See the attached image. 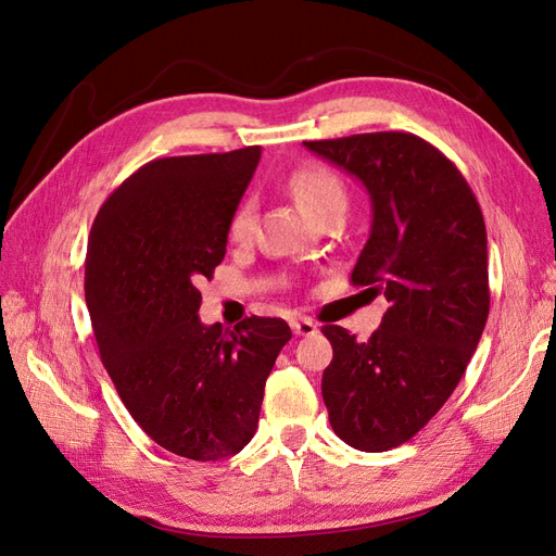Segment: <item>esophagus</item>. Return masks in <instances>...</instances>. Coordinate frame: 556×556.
Returning a JSON list of instances; mask_svg holds the SVG:
<instances>
[{
  "mask_svg": "<svg viewBox=\"0 0 556 556\" xmlns=\"http://www.w3.org/2000/svg\"><path fill=\"white\" fill-rule=\"evenodd\" d=\"M292 331L296 336H313V333H317V325L308 317H294L292 319Z\"/></svg>",
  "mask_w": 556,
  "mask_h": 556,
  "instance_id": "1",
  "label": "esophagus"
}]
</instances>
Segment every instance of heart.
<instances>
[{
	"label": "heart",
	"mask_w": 556,
	"mask_h": 556,
	"mask_svg": "<svg viewBox=\"0 0 556 556\" xmlns=\"http://www.w3.org/2000/svg\"><path fill=\"white\" fill-rule=\"evenodd\" d=\"M288 188L292 197L313 217L333 206L345 208V201H348L345 185L325 164H317V162L299 164L288 178ZM227 231H229V239L239 243L252 237V231H255V206H252V201H241V204L233 208Z\"/></svg>",
	"instance_id": "1"
}]
</instances>
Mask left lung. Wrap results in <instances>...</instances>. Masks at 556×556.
Segmentation results:
<instances>
[{"mask_svg":"<svg viewBox=\"0 0 556 556\" xmlns=\"http://www.w3.org/2000/svg\"><path fill=\"white\" fill-rule=\"evenodd\" d=\"M371 194L374 223L352 285L390 308L359 343L323 327L333 359L323 399L350 447L384 452L410 441L459 384L490 315L486 231L466 178L439 148L408 131L304 141Z\"/></svg>","mask_w":556,"mask_h":556,"instance_id":"obj_1","label":"left lung"}]
</instances>
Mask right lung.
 Wrapping results in <instances>:
<instances>
[{
	"label": "right lung",
	"mask_w": 556,
	"mask_h": 556,
	"mask_svg": "<svg viewBox=\"0 0 556 556\" xmlns=\"http://www.w3.org/2000/svg\"><path fill=\"white\" fill-rule=\"evenodd\" d=\"M260 157L248 146L148 162L104 201L88 239L86 304L115 390L150 439L194 462L250 443L292 339L280 317L252 315L233 331L199 319L197 282L223 262Z\"/></svg>",
	"instance_id": "add662e5"
}]
</instances>
